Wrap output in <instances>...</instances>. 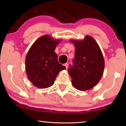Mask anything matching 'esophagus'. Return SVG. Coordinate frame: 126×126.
<instances>
[{"label": "esophagus", "instance_id": "obj_1", "mask_svg": "<svg viewBox=\"0 0 126 126\" xmlns=\"http://www.w3.org/2000/svg\"><path fill=\"white\" fill-rule=\"evenodd\" d=\"M64 66H65V68H66V69L68 68V63H65L64 64Z\"/></svg>", "mask_w": 126, "mask_h": 126}]
</instances>
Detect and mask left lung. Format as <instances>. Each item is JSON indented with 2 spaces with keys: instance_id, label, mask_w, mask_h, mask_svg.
<instances>
[{
  "instance_id": "1",
  "label": "left lung",
  "mask_w": 126,
  "mask_h": 126,
  "mask_svg": "<svg viewBox=\"0 0 126 126\" xmlns=\"http://www.w3.org/2000/svg\"><path fill=\"white\" fill-rule=\"evenodd\" d=\"M76 51L73 65L68 72L72 85L80 91L89 90L94 87L102 77L104 60L99 45L91 36L86 35L83 40H73Z\"/></svg>"
}]
</instances>
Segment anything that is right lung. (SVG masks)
<instances>
[{
	"mask_svg": "<svg viewBox=\"0 0 126 126\" xmlns=\"http://www.w3.org/2000/svg\"><path fill=\"white\" fill-rule=\"evenodd\" d=\"M60 39L49 35L39 37L32 45L25 58L27 78L38 88H46L54 84L58 74L65 67L58 61L54 50Z\"/></svg>",
	"mask_w": 126,
	"mask_h": 126,
	"instance_id": "add662e5",
	"label": "right lung"
}]
</instances>
